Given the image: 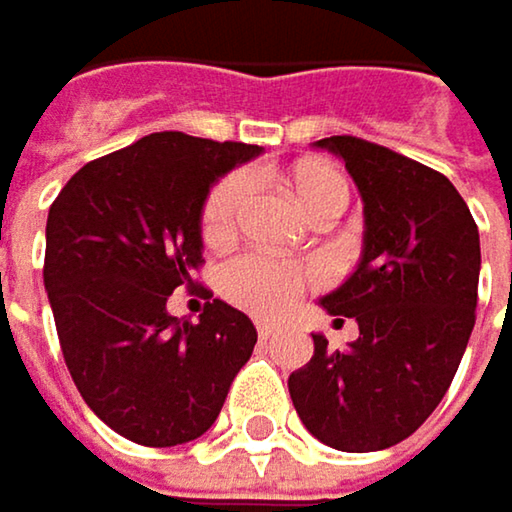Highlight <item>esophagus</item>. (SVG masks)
<instances>
[{
  "label": "esophagus",
  "instance_id": "1",
  "mask_svg": "<svg viewBox=\"0 0 512 512\" xmlns=\"http://www.w3.org/2000/svg\"><path fill=\"white\" fill-rule=\"evenodd\" d=\"M256 331H259V337H262V340H271V337H277V334H280V325L259 319V322H256Z\"/></svg>",
  "mask_w": 512,
  "mask_h": 512
}]
</instances>
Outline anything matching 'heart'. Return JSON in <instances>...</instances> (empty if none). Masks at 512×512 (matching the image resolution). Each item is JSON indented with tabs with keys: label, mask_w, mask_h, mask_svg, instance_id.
Returning a JSON list of instances; mask_svg holds the SVG:
<instances>
[{
	"label": "heart",
	"mask_w": 512,
	"mask_h": 512,
	"mask_svg": "<svg viewBox=\"0 0 512 512\" xmlns=\"http://www.w3.org/2000/svg\"><path fill=\"white\" fill-rule=\"evenodd\" d=\"M292 190H295V199L304 214H310L322 202L346 205V199H349V187H346L343 175L334 169H304L292 178ZM250 193H253V181L244 172L223 178L211 190V196L205 202V214H202V235L208 244H220V241L232 238ZM307 277L310 274L304 268H292V265L250 253V256H238L235 262H229L223 268V292L229 301H235L238 307H244L250 313L277 316L295 301V295L307 283Z\"/></svg>",
	"instance_id": "b5f03b06"
}]
</instances>
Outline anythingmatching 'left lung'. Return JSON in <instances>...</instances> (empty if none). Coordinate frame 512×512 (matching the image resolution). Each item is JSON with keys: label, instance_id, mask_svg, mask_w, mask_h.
Wrapping results in <instances>:
<instances>
[{"label": "left lung", "instance_id": "8db88e82", "mask_svg": "<svg viewBox=\"0 0 512 512\" xmlns=\"http://www.w3.org/2000/svg\"><path fill=\"white\" fill-rule=\"evenodd\" d=\"M313 148L346 163L364 202L361 259L319 298L331 316L355 319L358 340L334 352L313 334L289 393L322 444L370 453L408 438L453 382L474 328L480 235L441 172L355 136Z\"/></svg>", "mask_w": 512, "mask_h": 512}]
</instances>
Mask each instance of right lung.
<instances>
[{
  "instance_id": "add662e5",
  "label": "right lung",
  "mask_w": 512,
  "mask_h": 512,
  "mask_svg": "<svg viewBox=\"0 0 512 512\" xmlns=\"http://www.w3.org/2000/svg\"><path fill=\"white\" fill-rule=\"evenodd\" d=\"M262 145L151 133L86 163L47 214L44 289L86 405L145 447L199 438L256 346L253 322L214 298L199 322L166 310L202 262L211 187Z\"/></svg>"
}]
</instances>
